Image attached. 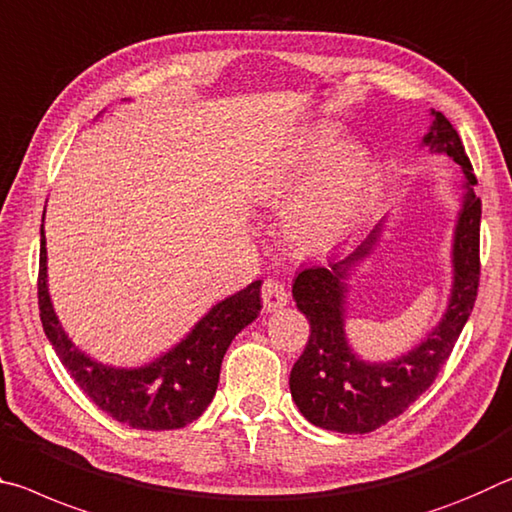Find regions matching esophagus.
I'll return each mask as SVG.
<instances>
[{
    "label": "esophagus",
    "mask_w": 512,
    "mask_h": 512,
    "mask_svg": "<svg viewBox=\"0 0 512 512\" xmlns=\"http://www.w3.org/2000/svg\"><path fill=\"white\" fill-rule=\"evenodd\" d=\"M288 299H290V295H288L286 286H283V281L265 279V283H263V308L267 313L279 311V308L288 304Z\"/></svg>",
    "instance_id": "esophagus-1"
}]
</instances>
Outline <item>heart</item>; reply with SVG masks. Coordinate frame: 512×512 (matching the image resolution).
<instances>
[{
	"label": "heart",
	"instance_id": "heart-1",
	"mask_svg": "<svg viewBox=\"0 0 512 512\" xmlns=\"http://www.w3.org/2000/svg\"><path fill=\"white\" fill-rule=\"evenodd\" d=\"M335 145V133H317L297 142L265 183L263 199L270 204L290 195L283 229L301 249H324L338 242L356 222L370 190V154L358 145L334 153Z\"/></svg>",
	"mask_w": 512,
	"mask_h": 512
}]
</instances>
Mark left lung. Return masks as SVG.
<instances>
[{
    "label": "left lung",
    "mask_w": 512,
    "mask_h": 512,
    "mask_svg": "<svg viewBox=\"0 0 512 512\" xmlns=\"http://www.w3.org/2000/svg\"><path fill=\"white\" fill-rule=\"evenodd\" d=\"M431 115L433 124L422 145L433 154L454 158L465 174L463 206L451 245L454 283L447 311L438 326L408 354L385 363H370L349 347L345 297L351 274L379 247L385 217L349 247L331 254L329 263L304 267L292 283V297L311 322V335L304 354L292 365L290 392L301 415L320 429L370 433L399 417L431 388L474 308L481 276V199L474 195L476 177L463 140L445 115L435 111Z\"/></svg>",
    "instance_id": "8db88e82"
}]
</instances>
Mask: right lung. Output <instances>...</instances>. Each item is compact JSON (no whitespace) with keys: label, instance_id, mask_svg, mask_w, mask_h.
I'll return each instance as SVG.
<instances>
[{"label":"right lung","instance_id":"1","mask_svg":"<svg viewBox=\"0 0 512 512\" xmlns=\"http://www.w3.org/2000/svg\"><path fill=\"white\" fill-rule=\"evenodd\" d=\"M38 304L45 335L65 370L95 406L131 429L170 431L195 422L213 401L226 349L261 311V281L215 304L177 347L152 363L111 367L83 354L58 322L47 290L45 224H40Z\"/></svg>","mask_w":512,"mask_h":512}]
</instances>
